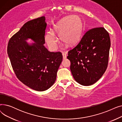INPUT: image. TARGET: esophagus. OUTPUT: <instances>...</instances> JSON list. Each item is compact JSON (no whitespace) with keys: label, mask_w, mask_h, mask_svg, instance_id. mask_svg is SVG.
Returning <instances> with one entry per match:
<instances>
[{"label":"esophagus","mask_w":122,"mask_h":122,"mask_svg":"<svg viewBox=\"0 0 122 122\" xmlns=\"http://www.w3.org/2000/svg\"><path fill=\"white\" fill-rule=\"evenodd\" d=\"M62 55H63V59H66V58H67V55H66V53H62Z\"/></svg>","instance_id":"obj_1"}]
</instances>
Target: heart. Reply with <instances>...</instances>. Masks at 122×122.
<instances>
[{"label":"heart","mask_w":122,"mask_h":122,"mask_svg":"<svg viewBox=\"0 0 122 122\" xmlns=\"http://www.w3.org/2000/svg\"><path fill=\"white\" fill-rule=\"evenodd\" d=\"M82 30V23L81 18L77 15L68 16L57 23L52 31L46 32L45 40L51 49H54L57 44L55 34H57L61 41L68 46H72L80 40Z\"/></svg>","instance_id":"b5f03b06"}]
</instances>
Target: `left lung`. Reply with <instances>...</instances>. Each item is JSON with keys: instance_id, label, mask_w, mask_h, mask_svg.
I'll use <instances>...</instances> for the list:
<instances>
[{"instance_id": "8db88e82", "label": "left lung", "mask_w": 122, "mask_h": 122, "mask_svg": "<svg viewBox=\"0 0 122 122\" xmlns=\"http://www.w3.org/2000/svg\"><path fill=\"white\" fill-rule=\"evenodd\" d=\"M110 46L109 35L104 28L85 32L78 44L69 51L67 56L76 82L88 86L100 79L108 66Z\"/></svg>"}]
</instances>
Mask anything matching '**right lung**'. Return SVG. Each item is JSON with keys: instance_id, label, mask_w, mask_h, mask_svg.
I'll return each instance as SVG.
<instances>
[{"instance_id": "add662e5", "label": "right lung", "mask_w": 122, "mask_h": 122, "mask_svg": "<svg viewBox=\"0 0 122 122\" xmlns=\"http://www.w3.org/2000/svg\"><path fill=\"white\" fill-rule=\"evenodd\" d=\"M47 24L42 16L25 23L10 39L7 53L18 79L36 91L52 86L63 59L60 52H50L43 44ZM29 38L35 42L29 44Z\"/></svg>"}]
</instances>
